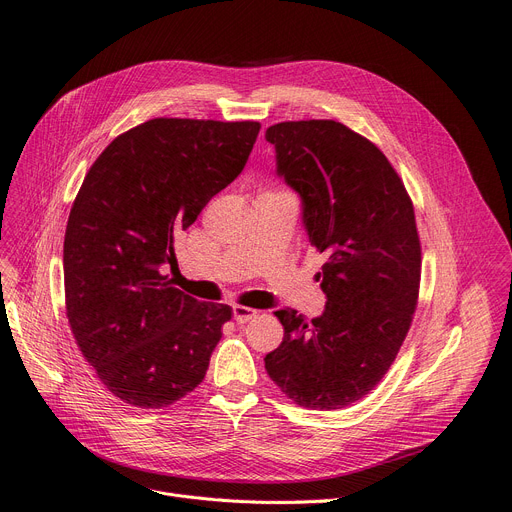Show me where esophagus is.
I'll use <instances>...</instances> for the list:
<instances>
[{
  "label": "esophagus",
  "mask_w": 512,
  "mask_h": 512,
  "mask_svg": "<svg viewBox=\"0 0 512 512\" xmlns=\"http://www.w3.org/2000/svg\"><path fill=\"white\" fill-rule=\"evenodd\" d=\"M232 315L236 319V324H247V321H251L257 315V311L249 309V307H242V305H234Z\"/></svg>",
  "instance_id": "obj_1"
}]
</instances>
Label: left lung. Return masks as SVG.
Returning <instances> with one entry per match:
<instances>
[{"label": "left lung", "instance_id": "obj_1", "mask_svg": "<svg viewBox=\"0 0 512 512\" xmlns=\"http://www.w3.org/2000/svg\"><path fill=\"white\" fill-rule=\"evenodd\" d=\"M265 139L326 259L315 278L328 299L311 324L276 311L284 340L265 369L297 405L344 409L380 384L411 328L421 280L413 203L386 155L340 122H280Z\"/></svg>", "mask_w": 512, "mask_h": 512}]
</instances>
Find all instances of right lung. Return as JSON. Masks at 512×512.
Segmentation results:
<instances>
[{
	"label": "right lung",
	"instance_id": "1",
	"mask_svg": "<svg viewBox=\"0 0 512 512\" xmlns=\"http://www.w3.org/2000/svg\"><path fill=\"white\" fill-rule=\"evenodd\" d=\"M259 122L155 118L87 172L64 236L66 315L80 353L126 405L161 409L205 378L228 305L174 288V242L245 168Z\"/></svg>",
	"mask_w": 512,
	"mask_h": 512
}]
</instances>
